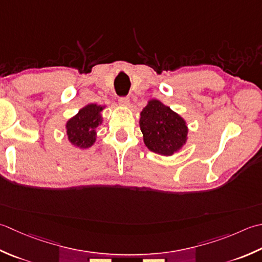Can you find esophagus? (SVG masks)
<instances>
[{
  "label": "esophagus",
  "mask_w": 262,
  "mask_h": 262,
  "mask_svg": "<svg viewBox=\"0 0 262 262\" xmlns=\"http://www.w3.org/2000/svg\"><path fill=\"white\" fill-rule=\"evenodd\" d=\"M118 102H119V104L121 106H127L128 104H129V97H127V96L119 97V100H118Z\"/></svg>",
  "instance_id": "esophagus-1"
}]
</instances>
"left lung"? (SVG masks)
Returning <instances> with one entry per match:
<instances>
[{"instance_id": "obj_1", "label": "left lung", "mask_w": 262, "mask_h": 262, "mask_svg": "<svg viewBox=\"0 0 262 262\" xmlns=\"http://www.w3.org/2000/svg\"><path fill=\"white\" fill-rule=\"evenodd\" d=\"M140 127L147 148L161 156H172L187 141L186 121L159 100H150L141 112Z\"/></svg>"}]
</instances>
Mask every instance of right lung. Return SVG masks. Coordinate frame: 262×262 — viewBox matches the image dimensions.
<instances>
[{"label":"right lung","mask_w":262,"mask_h":262,"mask_svg":"<svg viewBox=\"0 0 262 262\" xmlns=\"http://www.w3.org/2000/svg\"><path fill=\"white\" fill-rule=\"evenodd\" d=\"M104 106L87 104L78 114L67 121L66 129L71 144L79 147H91L96 141V128L102 124L101 112Z\"/></svg>","instance_id":"add662e5"}]
</instances>
